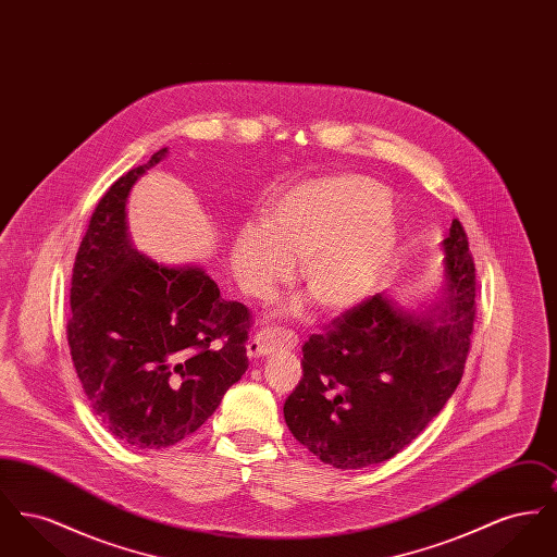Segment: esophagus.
Returning <instances> with one entry per match:
<instances>
[{
  "label": "esophagus",
  "instance_id": "1",
  "mask_svg": "<svg viewBox=\"0 0 557 557\" xmlns=\"http://www.w3.org/2000/svg\"><path fill=\"white\" fill-rule=\"evenodd\" d=\"M294 341H292V334H288L286 330H280V327H265V330H259L246 345L248 350V357L250 359H257V357H265L271 355L280 348H288Z\"/></svg>",
  "mask_w": 557,
  "mask_h": 557
}]
</instances>
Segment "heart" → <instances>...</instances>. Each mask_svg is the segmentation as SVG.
<instances>
[{
    "mask_svg": "<svg viewBox=\"0 0 557 557\" xmlns=\"http://www.w3.org/2000/svg\"><path fill=\"white\" fill-rule=\"evenodd\" d=\"M395 223L384 189L359 175H338L294 186L267 209L265 221H248L232 244L239 288L267 300L294 273L325 311L359 302L386 265Z\"/></svg>",
    "mask_w": 557,
    "mask_h": 557,
    "instance_id": "1",
    "label": "heart"
}]
</instances>
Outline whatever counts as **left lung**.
I'll use <instances>...</instances> for the list:
<instances>
[{
  "mask_svg": "<svg viewBox=\"0 0 557 557\" xmlns=\"http://www.w3.org/2000/svg\"><path fill=\"white\" fill-rule=\"evenodd\" d=\"M443 246L447 296L436 318L403 313L375 294L302 345V377L284 418L323 463L359 470L395 457L461 382L476 321V267L457 219Z\"/></svg>",
  "mask_w": 557,
  "mask_h": 557,
  "instance_id": "left-lung-1",
  "label": "left lung"
}]
</instances>
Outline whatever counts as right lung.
Here are the masks:
<instances>
[{
  "mask_svg": "<svg viewBox=\"0 0 557 557\" xmlns=\"http://www.w3.org/2000/svg\"><path fill=\"white\" fill-rule=\"evenodd\" d=\"M164 152L100 198L75 257L66 323L96 418L135 449H164L196 432L248 370L250 309L221 298L202 269L159 265L127 236L129 189Z\"/></svg>",
  "mask_w": 557,
  "mask_h": 557,
  "instance_id": "obj_1",
  "label": "right lung"
}]
</instances>
